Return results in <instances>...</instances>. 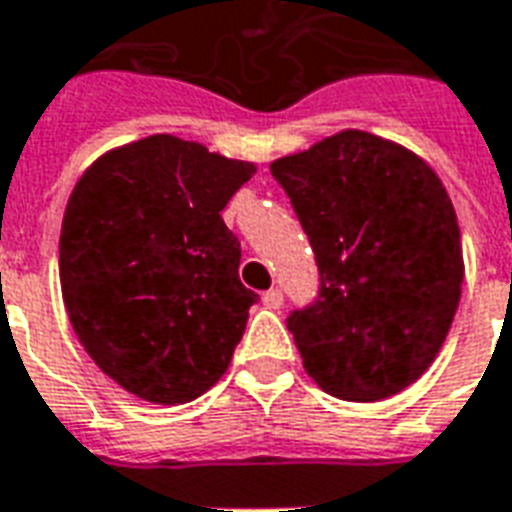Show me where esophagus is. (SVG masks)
<instances>
[{"label": "esophagus", "mask_w": 512, "mask_h": 512, "mask_svg": "<svg viewBox=\"0 0 512 512\" xmlns=\"http://www.w3.org/2000/svg\"><path fill=\"white\" fill-rule=\"evenodd\" d=\"M263 304H266L268 310H279V307H282V290H266V293H263Z\"/></svg>", "instance_id": "obj_1"}]
</instances>
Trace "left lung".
<instances>
[{"label":"left lung","instance_id":"1","mask_svg":"<svg viewBox=\"0 0 512 512\" xmlns=\"http://www.w3.org/2000/svg\"><path fill=\"white\" fill-rule=\"evenodd\" d=\"M271 175L310 238L321 290L288 329L323 392L376 403L417 381L461 301V227L439 175L403 145L340 131Z\"/></svg>","mask_w":512,"mask_h":512}]
</instances>
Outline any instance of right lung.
Here are the masks:
<instances>
[{"instance_id": "add662e5", "label": "right lung", "mask_w": 512, "mask_h": 512, "mask_svg": "<svg viewBox=\"0 0 512 512\" xmlns=\"http://www.w3.org/2000/svg\"><path fill=\"white\" fill-rule=\"evenodd\" d=\"M252 161L153 134L84 169L62 216L60 285L84 351L126 392L189 403L230 367L257 293L224 205Z\"/></svg>"}]
</instances>
